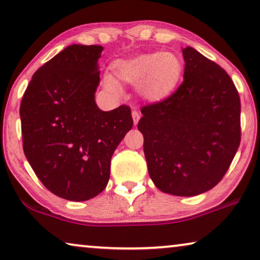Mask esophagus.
Listing matches in <instances>:
<instances>
[{"instance_id":"1","label":"esophagus","mask_w":260,"mask_h":260,"mask_svg":"<svg viewBox=\"0 0 260 260\" xmlns=\"http://www.w3.org/2000/svg\"><path fill=\"white\" fill-rule=\"evenodd\" d=\"M133 118H134V125H137L139 118H141V115H139L138 111L136 110L133 111Z\"/></svg>"}]
</instances>
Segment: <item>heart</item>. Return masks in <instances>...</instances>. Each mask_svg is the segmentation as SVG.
Segmentation results:
<instances>
[{
    "mask_svg": "<svg viewBox=\"0 0 260 260\" xmlns=\"http://www.w3.org/2000/svg\"><path fill=\"white\" fill-rule=\"evenodd\" d=\"M116 78L124 83L138 85V92L149 102L167 100L175 91L182 77L180 59L171 52H151L129 59H118L112 64ZM105 85L115 93H121V86L112 78L105 80Z\"/></svg>",
    "mask_w": 260,
    "mask_h": 260,
    "instance_id": "b5f03b06",
    "label": "heart"
}]
</instances>
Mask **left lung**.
I'll return each mask as SVG.
<instances>
[{
    "mask_svg": "<svg viewBox=\"0 0 260 260\" xmlns=\"http://www.w3.org/2000/svg\"><path fill=\"white\" fill-rule=\"evenodd\" d=\"M184 81L161 102L142 108L150 178L182 197L220 182L240 144V99L226 71L191 47L183 49Z\"/></svg>",
    "mask_w": 260,
    "mask_h": 260,
    "instance_id": "obj_1",
    "label": "left lung"
}]
</instances>
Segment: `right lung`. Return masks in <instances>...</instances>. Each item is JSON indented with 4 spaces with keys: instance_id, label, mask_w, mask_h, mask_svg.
Returning a JSON list of instances; mask_svg holds the SVG:
<instances>
[{
    "instance_id": "right-lung-1",
    "label": "right lung",
    "mask_w": 260,
    "mask_h": 260,
    "mask_svg": "<svg viewBox=\"0 0 260 260\" xmlns=\"http://www.w3.org/2000/svg\"><path fill=\"white\" fill-rule=\"evenodd\" d=\"M101 46L73 44L34 76L21 102L23 151L52 193L84 202L105 189L112 153L133 127L131 110L95 102Z\"/></svg>"
}]
</instances>
